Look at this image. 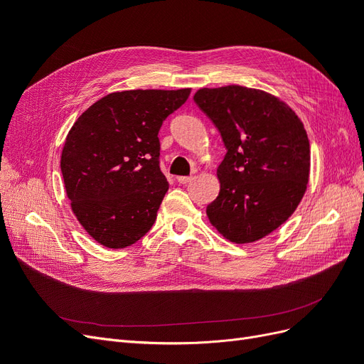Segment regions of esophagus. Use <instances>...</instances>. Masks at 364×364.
Segmentation results:
<instances>
[{
  "label": "esophagus",
  "instance_id": "1",
  "mask_svg": "<svg viewBox=\"0 0 364 364\" xmlns=\"http://www.w3.org/2000/svg\"><path fill=\"white\" fill-rule=\"evenodd\" d=\"M193 181V176H179V178H178V182L179 183H188V182H191Z\"/></svg>",
  "mask_w": 364,
  "mask_h": 364
}]
</instances>
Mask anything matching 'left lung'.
I'll return each instance as SVG.
<instances>
[{
    "mask_svg": "<svg viewBox=\"0 0 364 364\" xmlns=\"http://www.w3.org/2000/svg\"><path fill=\"white\" fill-rule=\"evenodd\" d=\"M194 102L222 135L220 193L206 214L229 241L269 235L299 205L310 176V142L302 121L272 94L238 85L203 87Z\"/></svg>",
    "mask_w": 364,
    "mask_h": 364,
    "instance_id": "1",
    "label": "left lung"
}]
</instances>
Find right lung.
I'll list each match as a JSON object with an SVG mask.
<instances>
[{"label":"right lung","mask_w":364,"mask_h":364,"mask_svg":"<svg viewBox=\"0 0 364 364\" xmlns=\"http://www.w3.org/2000/svg\"><path fill=\"white\" fill-rule=\"evenodd\" d=\"M191 90L112 92L77 118L60 170L77 220L98 243L123 249L156 220L168 182L159 167V129Z\"/></svg>","instance_id":"obj_1"}]
</instances>
